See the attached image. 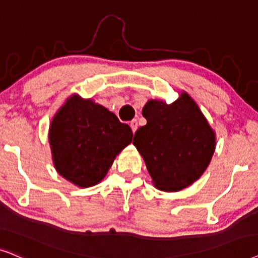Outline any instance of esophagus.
<instances>
[{"label": "esophagus", "mask_w": 258, "mask_h": 258, "mask_svg": "<svg viewBox=\"0 0 258 258\" xmlns=\"http://www.w3.org/2000/svg\"><path fill=\"white\" fill-rule=\"evenodd\" d=\"M130 126H131L133 133L137 131V128H138V120L137 119H133L132 121H130Z\"/></svg>", "instance_id": "obj_1"}]
</instances>
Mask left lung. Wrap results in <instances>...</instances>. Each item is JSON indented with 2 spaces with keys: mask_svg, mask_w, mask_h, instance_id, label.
Instances as JSON below:
<instances>
[{
  "mask_svg": "<svg viewBox=\"0 0 258 258\" xmlns=\"http://www.w3.org/2000/svg\"><path fill=\"white\" fill-rule=\"evenodd\" d=\"M143 116L147 123L137 130L133 145L154 185L172 192L197 180L215 151V133L197 104L186 93L171 105L150 100Z\"/></svg>",
  "mask_w": 258,
  "mask_h": 258,
  "instance_id": "8db88e82",
  "label": "left lung"
}]
</instances>
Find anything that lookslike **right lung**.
I'll list each match as a JSON object with an SVG mask.
<instances>
[{
	"instance_id": "obj_1",
	"label": "right lung",
	"mask_w": 258,
	"mask_h": 258,
	"mask_svg": "<svg viewBox=\"0 0 258 258\" xmlns=\"http://www.w3.org/2000/svg\"><path fill=\"white\" fill-rule=\"evenodd\" d=\"M132 137L131 127L120 122L114 113L73 95L50 123L55 169L78 186H93L102 180Z\"/></svg>"
}]
</instances>
